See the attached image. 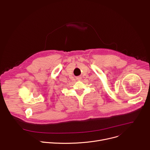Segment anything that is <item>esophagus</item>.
<instances>
[{
    "label": "esophagus",
    "mask_w": 150,
    "mask_h": 150,
    "mask_svg": "<svg viewBox=\"0 0 150 150\" xmlns=\"http://www.w3.org/2000/svg\"><path fill=\"white\" fill-rule=\"evenodd\" d=\"M76 79H78V80H80V78H78Z\"/></svg>",
    "instance_id": "34e87169"
}]
</instances>
